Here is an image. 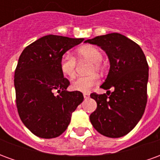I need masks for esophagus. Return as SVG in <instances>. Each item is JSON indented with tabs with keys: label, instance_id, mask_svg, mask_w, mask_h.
Listing matches in <instances>:
<instances>
[{
	"label": "esophagus",
	"instance_id": "esophagus-1",
	"mask_svg": "<svg viewBox=\"0 0 160 160\" xmlns=\"http://www.w3.org/2000/svg\"><path fill=\"white\" fill-rule=\"evenodd\" d=\"M83 96H84V98H88L90 97V94L87 93V92H84Z\"/></svg>",
	"mask_w": 160,
	"mask_h": 160
}]
</instances>
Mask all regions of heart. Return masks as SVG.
Instances as JSON below:
<instances>
[{"mask_svg":"<svg viewBox=\"0 0 160 160\" xmlns=\"http://www.w3.org/2000/svg\"><path fill=\"white\" fill-rule=\"evenodd\" d=\"M77 59L86 60L91 62L89 67V72L94 70L100 71L102 69V58L103 54L100 49L92 45L82 46L76 50ZM76 59L70 55H63L60 60V69L63 75L73 78L76 73ZM98 78L95 73H91L87 76L78 77L72 83V88L74 91L87 92L98 84Z\"/></svg>","mask_w":160,"mask_h":160,"instance_id":"1","label":"heart"}]
</instances>
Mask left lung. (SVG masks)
Returning <instances> with one entry per match:
<instances>
[{"mask_svg": "<svg viewBox=\"0 0 160 160\" xmlns=\"http://www.w3.org/2000/svg\"><path fill=\"white\" fill-rule=\"evenodd\" d=\"M101 47L110 60V71L101 88L114 91L90 95L97 109L90 116L96 130L104 136L122 137L141 120L148 102V64L136 42L120 33H110L85 41ZM109 92V91H108Z\"/></svg>", "mask_w": 160, "mask_h": 160, "instance_id": "1", "label": "left lung"}]
</instances>
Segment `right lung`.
Instances as JSON below:
<instances>
[{"instance_id":"add662e5","label":"right lung","mask_w":160,"mask_h":160,"mask_svg":"<svg viewBox=\"0 0 160 160\" xmlns=\"http://www.w3.org/2000/svg\"><path fill=\"white\" fill-rule=\"evenodd\" d=\"M83 41L47 35L26 47L19 56L14 73L16 105L23 123L38 137L61 135L83 101L80 92L67 91L70 82L60 69L62 56Z\"/></svg>"}]
</instances>
